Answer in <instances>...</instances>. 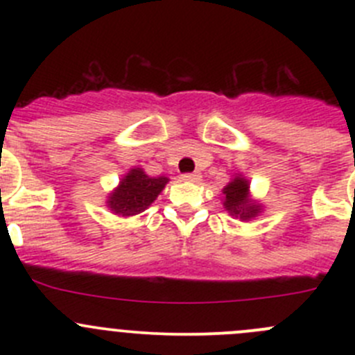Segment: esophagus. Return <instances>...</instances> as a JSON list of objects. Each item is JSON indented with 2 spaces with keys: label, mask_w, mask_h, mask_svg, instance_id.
Masks as SVG:
<instances>
[{
  "label": "esophagus",
  "mask_w": 355,
  "mask_h": 355,
  "mask_svg": "<svg viewBox=\"0 0 355 355\" xmlns=\"http://www.w3.org/2000/svg\"><path fill=\"white\" fill-rule=\"evenodd\" d=\"M182 180L192 182V184H198V182H200V175L199 173H185V175H182Z\"/></svg>",
  "instance_id": "obj_1"
}]
</instances>
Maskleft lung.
I'll list each match as a JSON object with an SVG mask.
<instances>
[{
    "label": "left lung",
    "mask_w": 355,
    "mask_h": 355,
    "mask_svg": "<svg viewBox=\"0 0 355 355\" xmlns=\"http://www.w3.org/2000/svg\"><path fill=\"white\" fill-rule=\"evenodd\" d=\"M225 200L223 206L232 216H237L241 220H252L261 213V204L254 202L249 196V182L242 175L232 178L230 184L223 189Z\"/></svg>",
    "instance_id": "8db88e82"
}]
</instances>
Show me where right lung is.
Segmentation results:
<instances>
[{
	"label": "right lung",
	"instance_id": "right-lung-1",
	"mask_svg": "<svg viewBox=\"0 0 355 355\" xmlns=\"http://www.w3.org/2000/svg\"><path fill=\"white\" fill-rule=\"evenodd\" d=\"M166 184V177H149L142 168H132L108 196L106 206L118 216H134L148 209Z\"/></svg>",
	"mask_w": 355,
	"mask_h": 355
}]
</instances>
